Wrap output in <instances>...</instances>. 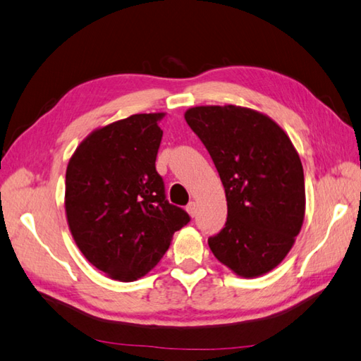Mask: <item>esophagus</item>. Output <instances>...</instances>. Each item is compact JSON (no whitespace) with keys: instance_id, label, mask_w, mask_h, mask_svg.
I'll use <instances>...</instances> for the list:
<instances>
[{"instance_id":"esophagus-1","label":"esophagus","mask_w":361,"mask_h":361,"mask_svg":"<svg viewBox=\"0 0 361 361\" xmlns=\"http://www.w3.org/2000/svg\"><path fill=\"white\" fill-rule=\"evenodd\" d=\"M186 211H188L190 217H194L197 214V203L195 202H190L188 207H186Z\"/></svg>"}]
</instances>
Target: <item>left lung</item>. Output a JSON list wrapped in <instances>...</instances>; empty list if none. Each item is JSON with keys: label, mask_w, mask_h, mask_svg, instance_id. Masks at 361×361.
<instances>
[{"label": "left lung", "mask_w": 361, "mask_h": 361, "mask_svg": "<svg viewBox=\"0 0 361 361\" xmlns=\"http://www.w3.org/2000/svg\"><path fill=\"white\" fill-rule=\"evenodd\" d=\"M185 118L207 147L227 197V222L208 238L211 252L245 279L272 271L305 216V180L291 139L272 118L241 106H195Z\"/></svg>", "instance_id": "8db88e82"}]
</instances>
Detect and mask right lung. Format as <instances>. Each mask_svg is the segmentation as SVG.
<instances>
[{
  "label": "right lung",
  "mask_w": 361,
  "mask_h": 361,
  "mask_svg": "<svg viewBox=\"0 0 361 361\" xmlns=\"http://www.w3.org/2000/svg\"><path fill=\"white\" fill-rule=\"evenodd\" d=\"M162 117V112L134 114L95 130L67 166L68 228L89 263L118 281L152 271L173 233L190 221L166 199L154 166Z\"/></svg>",
  "instance_id": "obj_1"
}]
</instances>
